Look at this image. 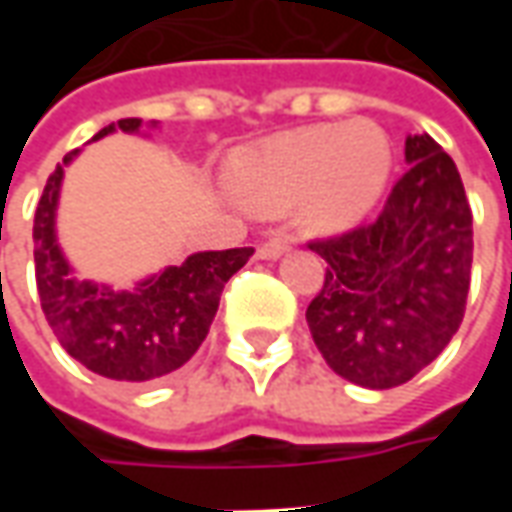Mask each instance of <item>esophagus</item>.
I'll return each instance as SVG.
<instances>
[{"label":"esophagus","mask_w":512,"mask_h":512,"mask_svg":"<svg viewBox=\"0 0 512 512\" xmlns=\"http://www.w3.org/2000/svg\"><path fill=\"white\" fill-rule=\"evenodd\" d=\"M288 249H290L288 238L277 235V238H268V241H263V244H260V249H257V255L263 257V260H277V257L285 255Z\"/></svg>","instance_id":"34e87169"}]
</instances>
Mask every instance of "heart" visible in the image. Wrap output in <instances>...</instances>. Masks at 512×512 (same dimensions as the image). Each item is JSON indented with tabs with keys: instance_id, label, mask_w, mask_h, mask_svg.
I'll return each mask as SVG.
<instances>
[{
	"instance_id": "obj_1",
	"label": "heart",
	"mask_w": 512,
	"mask_h": 512,
	"mask_svg": "<svg viewBox=\"0 0 512 512\" xmlns=\"http://www.w3.org/2000/svg\"><path fill=\"white\" fill-rule=\"evenodd\" d=\"M392 147L376 123L307 126L244 147L233 158L235 186L255 208L301 200L304 222L340 230L359 222L384 191Z\"/></svg>"
}]
</instances>
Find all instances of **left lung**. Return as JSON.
Here are the masks:
<instances>
[{
	"label": "left lung",
	"instance_id": "obj_1",
	"mask_svg": "<svg viewBox=\"0 0 512 512\" xmlns=\"http://www.w3.org/2000/svg\"><path fill=\"white\" fill-rule=\"evenodd\" d=\"M406 161L373 222L307 244L326 260L307 307L312 340L367 389L406 384L447 348L472 282V208L455 161L428 134L406 136Z\"/></svg>",
	"mask_w": 512,
	"mask_h": 512
}]
</instances>
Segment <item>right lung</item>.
I'll list each match as a JSON object with an SVG mask.
<instances>
[{
	"label": "right lung",
	"instance_id": "1",
	"mask_svg": "<svg viewBox=\"0 0 512 512\" xmlns=\"http://www.w3.org/2000/svg\"><path fill=\"white\" fill-rule=\"evenodd\" d=\"M139 123L136 117L117 120V126L101 128L93 139L115 128L136 131ZM73 156L76 150L62 158V164ZM60 183L62 167H57L46 180L32 227L35 282L54 337L76 362L112 381L139 384L175 373L197 354L219 310L224 282L246 266L255 249L197 252L180 266H169L158 277L120 293L79 282L71 277V266L54 238Z\"/></svg>",
	"mask_w": 512,
	"mask_h": 512
}]
</instances>
